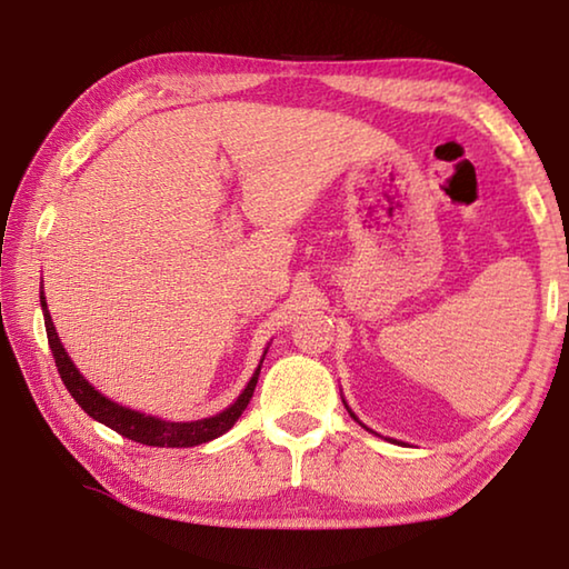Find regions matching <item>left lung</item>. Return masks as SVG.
<instances>
[{"instance_id":"8db88e82","label":"left lung","mask_w":569,"mask_h":569,"mask_svg":"<svg viewBox=\"0 0 569 569\" xmlns=\"http://www.w3.org/2000/svg\"><path fill=\"white\" fill-rule=\"evenodd\" d=\"M343 402H346V400H343ZM346 408H348V406H346ZM348 412H350V418H353V420H358V418H356V412H353V410H350V408H348ZM358 422H360V420H358ZM360 426H363V422H360ZM363 428H366V426H363Z\"/></svg>"}]
</instances>
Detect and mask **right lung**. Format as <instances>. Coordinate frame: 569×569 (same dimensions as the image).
Wrapping results in <instances>:
<instances>
[{
  "label": "right lung",
  "instance_id": "1",
  "mask_svg": "<svg viewBox=\"0 0 569 569\" xmlns=\"http://www.w3.org/2000/svg\"><path fill=\"white\" fill-rule=\"evenodd\" d=\"M39 298H41V313H44L49 348H51V353H54L57 370H59L61 380H64L67 390L71 392V398L79 402L81 410H84L87 416H91L99 422H104L107 428L117 430L119 436L129 438L133 442H141V446H153V448H193V446H201V442H209L213 438L223 436V432H229L233 428V422L241 418L246 406H249V400H251L256 383H258V373H261V366L256 368V373L249 380V386L243 388V392L236 398L233 406L219 412V416H211L203 420L169 422V420L147 416V412L119 406V402H113L107 396H101V392L79 373L77 366L71 363V358L67 356V350H64V346H61V340L57 336V328H54V323H51L44 291H41ZM261 363H263V358H261Z\"/></svg>",
  "mask_w": 569,
  "mask_h": 569
}]
</instances>
